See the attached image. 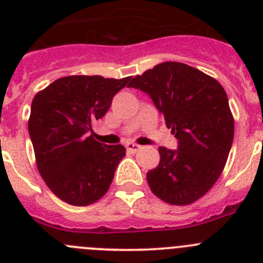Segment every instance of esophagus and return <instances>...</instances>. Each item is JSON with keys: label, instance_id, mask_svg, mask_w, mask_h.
<instances>
[{"label": "esophagus", "instance_id": "1", "mask_svg": "<svg viewBox=\"0 0 263 263\" xmlns=\"http://www.w3.org/2000/svg\"><path fill=\"white\" fill-rule=\"evenodd\" d=\"M141 148V146L137 145V143H133V142H127L126 143V150L127 152H132V153H137Z\"/></svg>", "mask_w": 263, "mask_h": 263}]
</instances>
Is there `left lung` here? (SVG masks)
<instances>
[{"mask_svg":"<svg viewBox=\"0 0 263 263\" xmlns=\"http://www.w3.org/2000/svg\"><path fill=\"white\" fill-rule=\"evenodd\" d=\"M152 97L178 148L160 146L158 167L146 175L153 194L173 205H188L210 191L227 163L234 120L222 85L179 62L160 63L127 84Z\"/></svg>","mask_w":263,"mask_h":263,"instance_id":"left-lung-1","label":"left lung"}]
</instances>
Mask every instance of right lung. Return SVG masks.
<instances>
[{
    "label": "right lung",
    "instance_id": "1",
    "mask_svg": "<svg viewBox=\"0 0 263 263\" xmlns=\"http://www.w3.org/2000/svg\"><path fill=\"white\" fill-rule=\"evenodd\" d=\"M129 78H60L32 99L29 133L36 167L60 200L85 206L106 194L126 148L93 138V125Z\"/></svg>",
    "mask_w": 263,
    "mask_h": 263
}]
</instances>
